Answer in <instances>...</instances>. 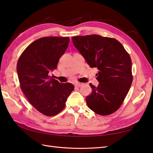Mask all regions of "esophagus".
I'll return each mask as SVG.
<instances>
[{
  "instance_id": "34e87169",
  "label": "esophagus",
  "mask_w": 153,
  "mask_h": 153,
  "mask_svg": "<svg viewBox=\"0 0 153 153\" xmlns=\"http://www.w3.org/2000/svg\"><path fill=\"white\" fill-rule=\"evenodd\" d=\"M83 85V83H79V82H77V83H76V84H75V85H76V87H81V86H82Z\"/></svg>"
}]
</instances>
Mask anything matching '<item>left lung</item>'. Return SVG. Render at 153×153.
Masks as SVG:
<instances>
[{
    "mask_svg": "<svg viewBox=\"0 0 153 153\" xmlns=\"http://www.w3.org/2000/svg\"><path fill=\"white\" fill-rule=\"evenodd\" d=\"M74 47L90 68H97V87L86 97L89 108L100 115H109L121 106L130 88L131 60L123 45L115 39L99 35L71 37Z\"/></svg>",
    "mask_w": 153,
    "mask_h": 153,
    "instance_id": "left-lung-1",
    "label": "left lung"
}]
</instances>
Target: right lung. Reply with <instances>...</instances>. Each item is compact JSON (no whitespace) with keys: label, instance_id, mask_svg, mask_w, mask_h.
<instances>
[{"label":"right lung","instance_id":"obj_1","mask_svg":"<svg viewBox=\"0 0 153 153\" xmlns=\"http://www.w3.org/2000/svg\"><path fill=\"white\" fill-rule=\"evenodd\" d=\"M69 42V37L40 38L25 48L18 61V76L23 93L32 106L46 116L59 113L74 89L73 84L61 83L48 76L57 68Z\"/></svg>","mask_w":153,"mask_h":153}]
</instances>
